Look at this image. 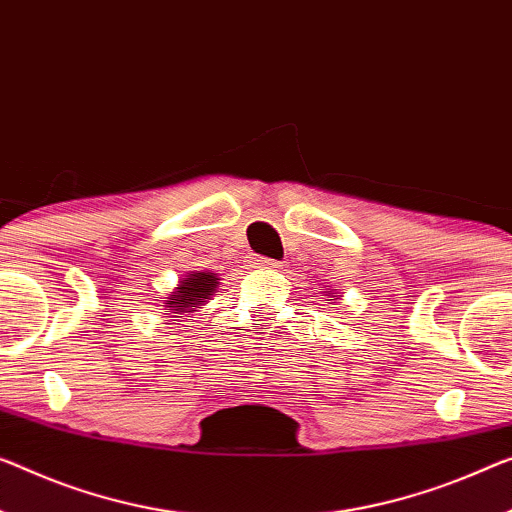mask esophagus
<instances>
[{"label": "esophagus", "instance_id": "esophagus-1", "mask_svg": "<svg viewBox=\"0 0 512 512\" xmlns=\"http://www.w3.org/2000/svg\"><path fill=\"white\" fill-rule=\"evenodd\" d=\"M254 265L256 267H279V261H274V258H267V256H256Z\"/></svg>", "mask_w": 512, "mask_h": 512}]
</instances>
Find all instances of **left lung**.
I'll return each mask as SVG.
<instances>
[{"mask_svg":"<svg viewBox=\"0 0 512 512\" xmlns=\"http://www.w3.org/2000/svg\"><path fill=\"white\" fill-rule=\"evenodd\" d=\"M327 293H329V295H332V297H336V295L332 293V290H327ZM336 300H338V297H336Z\"/></svg>","mask_w":512,"mask_h":512,"instance_id":"obj_1","label":"left lung"}]
</instances>
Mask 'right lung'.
Wrapping results in <instances>:
<instances>
[{
  "instance_id": "right-lung-1",
  "label": "right lung",
  "mask_w": 512,
  "mask_h": 512,
  "mask_svg": "<svg viewBox=\"0 0 512 512\" xmlns=\"http://www.w3.org/2000/svg\"><path fill=\"white\" fill-rule=\"evenodd\" d=\"M217 286H219L217 274L212 272L187 274V277L178 283L174 293L164 300V306H167L171 313H178V316H171V318H183V313H192L196 309H201V306L210 300L212 293H215Z\"/></svg>"
}]
</instances>
